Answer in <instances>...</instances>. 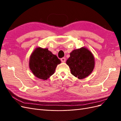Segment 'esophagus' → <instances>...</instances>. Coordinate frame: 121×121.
Segmentation results:
<instances>
[{
    "label": "esophagus",
    "mask_w": 121,
    "mask_h": 121,
    "mask_svg": "<svg viewBox=\"0 0 121 121\" xmlns=\"http://www.w3.org/2000/svg\"><path fill=\"white\" fill-rule=\"evenodd\" d=\"M60 60H61V62H63V63H65V57L61 58Z\"/></svg>",
    "instance_id": "1"
}]
</instances>
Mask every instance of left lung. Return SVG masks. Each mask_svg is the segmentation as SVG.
Segmentation results:
<instances>
[{
  "label": "left lung",
  "mask_w": 121,
  "mask_h": 121,
  "mask_svg": "<svg viewBox=\"0 0 121 121\" xmlns=\"http://www.w3.org/2000/svg\"><path fill=\"white\" fill-rule=\"evenodd\" d=\"M66 64L70 68L73 75L82 79L92 72L95 65L94 57L90 50L82 47L72 51Z\"/></svg>",
  "instance_id": "1"
}]
</instances>
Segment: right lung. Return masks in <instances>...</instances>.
Here are the masks:
<instances>
[{
	"instance_id": "1",
	"label": "right lung",
	"mask_w": 121,
	"mask_h": 121,
	"mask_svg": "<svg viewBox=\"0 0 121 121\" xmlns=\"http://www.w3.org/2000/svg\"><path fill=\"white\" fill-rule=\"evenodd\" d=\"M60 63L56 55L47 48L37 47L31 55L29 67L36 77L46 80L54 74L57 65Z\"/></svg>"
}]
</instances>
